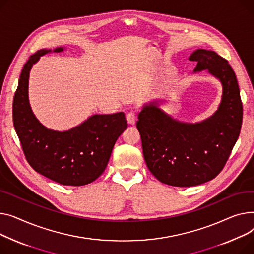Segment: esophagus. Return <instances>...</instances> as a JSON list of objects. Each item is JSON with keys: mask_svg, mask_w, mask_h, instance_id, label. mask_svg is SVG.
I'll list each match as a JSON object with an SVG mask.
<instances>
[{"mask_svg": "<svg viewBox=\"0 0 254 254\" xmlns=\"http://www.w3.org/2000/svg\"><path fill=\"white\" fill-rule=\"evenodd\" d=\"M126 120L128 122V124L130 125H134L135 124V121H136V116L135 114H134L133 112H130L126 115Z\"/></svg>", "mask_w": 254, "mask_h": 254, "instance_id": "esophagus-1", "label": "esophagus"}]
</instances>
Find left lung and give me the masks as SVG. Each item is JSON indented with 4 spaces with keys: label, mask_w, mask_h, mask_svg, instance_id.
<instances>
[{
    "label": "left lung",
    "mask_w": 254,
    "mask_h": 254,
    "mask_svg": "<svg viewBox=\"0 0 254 254\" xmlns=\"http://www.w3.org/2000/svg\"><path fill=\"white\" fill-rule=\"evenodd\" d=\"M189 59L197 62L193 72L206 69L221 83L217 111L202 122L186 123L160 109L161 100H154L143 104L136 123L148 170L161 183L173 187L213 180L226 165L243 119L239 85L227 59L205 49L193 51Z\"/></svg>",
    "instance_id": "8db88e82"
}]
</instances>
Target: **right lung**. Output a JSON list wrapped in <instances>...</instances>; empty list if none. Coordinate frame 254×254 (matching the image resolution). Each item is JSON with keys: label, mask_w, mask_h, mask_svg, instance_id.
Wrapping results in <instances>:
<instances>
[{"label": "right lung", "mask_w": 254, "mask_h": 254, "mask_svg": "<svg viewBox=\"0 0 254 254\" xmlns=\"http://www.w3.org/2000/svg\"><path fill=\"white\" fill-rule=\"evenodd\" d=\"M64 50V47L41 49L28 58L13 99V124L34 170L61 185L80 187L102 174L118 137L127 128V121L123 112L96 114L69 130L56 131L38 120L28 100L29 71L41 56Z\"/></svg>", "instance_id": "add662e5"}]
</instances>
